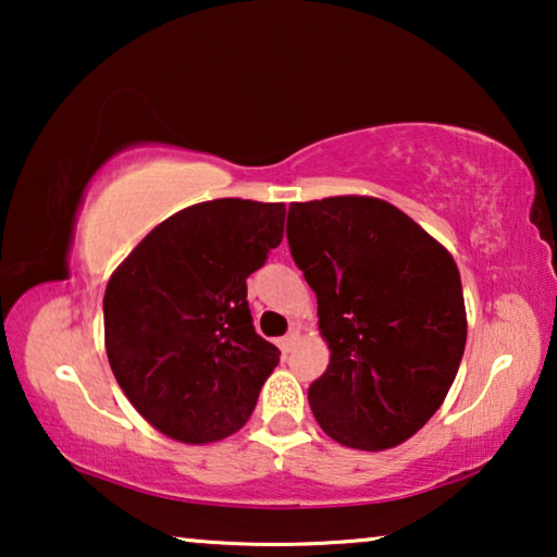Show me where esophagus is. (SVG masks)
Instances as JSON below:
<instances>
[{"label": "esophagus", "mask_w": 557, "mask_h": 557, "mask_svg": "<svg viewBox=\"0 0 557 557\" xmlns=\"http://www.w3.org/2000/svg\"><path fill=\"white\" fill-rule=\"evenodd\" d=\"M299 339H301V332H299V330L288 332L286 337H284V349H286V352H292V349H294L296 345H299Z\"/></svg>", "instance_id": "esophagus-1"}]
</instances>
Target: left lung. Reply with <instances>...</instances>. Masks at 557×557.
<instances>
[{
  "label": "left lung",
  "instance_id": "1",
  "mask_svg": "<svg viewBox=\"0 0 557 557\" xmlns=\"http://www.w3.org/2000/svg\"><path fill=\"white\" fill-rule=\"evenodd\" d=\"M286 238L330 347L309 387L317 423L360 451L403 444L441 408L467 347L456 261L406 212L368 195L292 202Z\"/></svg>",
  "mask_w": 557,
  "mask_h": 557
}]
</instances>
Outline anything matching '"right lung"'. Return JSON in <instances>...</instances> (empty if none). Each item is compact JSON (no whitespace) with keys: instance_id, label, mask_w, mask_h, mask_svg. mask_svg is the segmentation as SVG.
Listing matches in <instances>:
<instances>
[{"instance_id":"1","label":"right lung","mask_w":557,"mask_h":557,"mask_svg":"<svg viewBox=\"0 0 557 557\" xmlns=\"http://www.w3.org/2000/svg\"><path fill=\"white\" fill-rule=\"evenodd\" d=\"M284 202H197L159 223L111 273L106 355L141 418L180 444L240 431L278 364L246 278L284 238Z\"/></svg>"}]
</instances>
